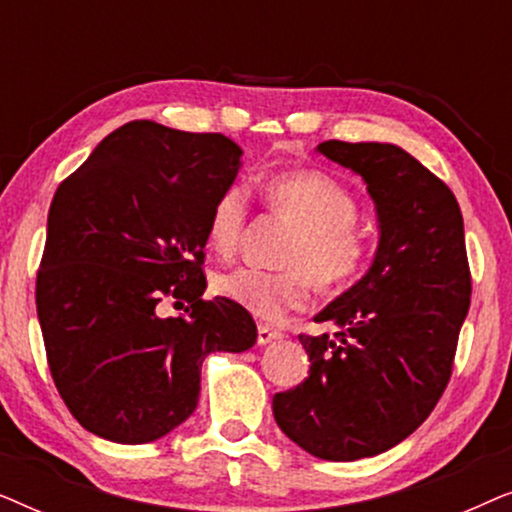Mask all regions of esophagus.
Returning <instances> with one entry per match:
<instances>
[{
  "instance_id": "obj_1",
  "label": "esophagus",
  "mask_w": 512,
  "mask_h": 512,
  "mask_svg": "<svg viewBox=\"0 0 512 512\" xmlns=\"http://www.w3.org/2000/svg\"><path fill=\"white\" fill-rule=\"evenodd\" d=\"M284 333L277 328H270L268 324H258V345H270V342L282 340Z\"/></svg>"
}]
</instances>
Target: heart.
<instances>
[{"label": "heart", "instance_id": "b5f03b06", "mask_svg": "<svg viewBox=\"0 0 512 512\" xmlns=\"http://www.w3.org/2000/svg\"><path fill=\"white\" fill-rule=\"evenodd\" d=\"M268 205L298 228L282 265L263 272L237 268L214 279V291L263 321L300 310L319 291H338L366 270L373 240L359 223V202L345 186L321 172H282L263 184ZM249 200L242 186L216 195L207 216V242L219 256H233L247 235Z\"/></svg>", "mask_w": 512, "mask_h": 512}]
</instances>
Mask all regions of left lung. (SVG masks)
I'll return each instance as SVG.
<instances>
[{"label":"left lung","instance_id":"1","mask_svg":"<svg viewBox=\"0 0 512 512\" xmlns=\"http://www.w3.org/2000/svg\"><path fill=\"white\" fill-rule=\"evenodd\" d=\"M366 181L380 221L370 270L298 335L310 377L272 398L286 436L312 457L356 461L387 452L431 415L450 382L471 307L464 219L454 193L403 151L380 142L317 146Z\"/></svg>","mask_w":512,"mask_h":512}]
</instances>
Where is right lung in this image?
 <instances>
[{
    "label": "right lung",
    "instance_id": "add662e5",
    "mask_svg": "<svg viewBox=\"0 0 512 512\" xmlns=\"http://www.w3.org/2000/svg\"><path fill=\"white\" fill-rule=\"evenodd\" d=\"M240 156L219 132L132 121L55 191L37 314L55 387L95 436L163 438L193 415L205 356L254 347L247 310L202 300L207 216ZM163 297L187 314L160 318Z\"/></svg>",
    "mask_w": 512,
    "mask_h": 512
}]
</instances>
